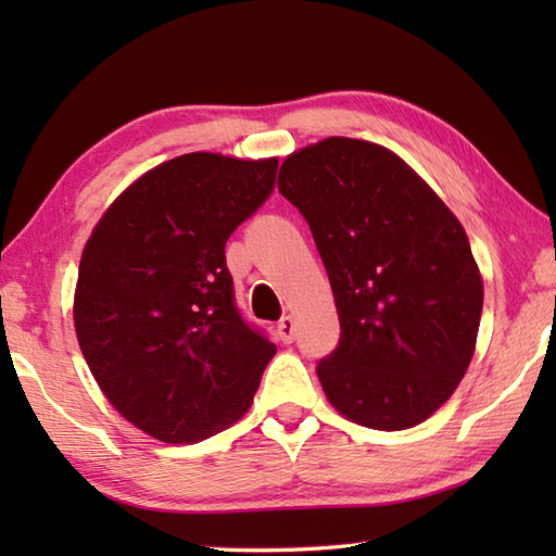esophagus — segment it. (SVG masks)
I'll return each mask as SVG.
<instances>
[{
	"instance_id": "34e87169",
	"label": "esophagus",
	"mask_w": 556,
	"mask_h": 556,
	"mask_svg": "<svg viewBox=\"0 0 556 556\" xmlns=\"http://www.w3.org/2000/svg\"><path fill=\"white\" fill-rule=\"evenodd\" d=\"M277 333H279V341L281 343H291L296 338V324L291 316H281L279 324H277Z\"/></svg>"
}]
</instances>
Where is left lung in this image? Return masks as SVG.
<instances>
[{"label": "left lung", "instance_id": "1", "mask_svg": "<svg viewBox=\"0 0 556 556\" xmlns=\"http://www.w3.org/2000/svg\"><path fill=\"white\" fill-rule=\"evenodd\" d=\"M279 193L333 289L341 341L316 365L328 402L380 431L425 421L466 375L483 312L460 223L390 149L348 137L287 156Z\"/></svg>", "mask_w": 556, "mask_h": 556}]
</instances>
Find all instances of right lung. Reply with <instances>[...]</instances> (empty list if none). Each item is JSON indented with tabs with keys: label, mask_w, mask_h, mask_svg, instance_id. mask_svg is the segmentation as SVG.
<instances>
[{
	"label": "right lung",
	"mask_w": 556,
	"mask_h": 556,
	"mask_svg": "<svg viewBox=\"0 0 556 556\" xmlns=\"http://www.w3.org/2000/svg\"><path fill=\"white\" fill-rule=\"evenodd\" d=\"M277 159L193 152L110 205L83 250L75 333L112 407L188 444L250 409L277 345L235 304L225 242L275 191Z\"/></svg>",
	"instance_id": "1"
}]
</instances>
